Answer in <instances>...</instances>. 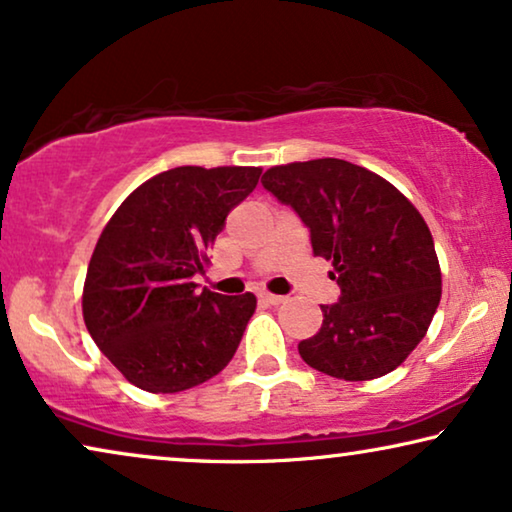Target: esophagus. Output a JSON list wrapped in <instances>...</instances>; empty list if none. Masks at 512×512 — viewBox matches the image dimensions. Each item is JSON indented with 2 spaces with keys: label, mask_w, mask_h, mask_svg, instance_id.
I'll use <instances>...</instances> for the list:
<instances>
[{
  "label": "esophagus",
  "mask_w": 512,
  "mask_h": 512,
  "mask_svg": "<svg viewBox=\"0 0 512 512\" xmlns=\"http://www.w3.org/2000/svg\"><path fill=\"white\" fill-rule=\"evenodd\" d=\"M261 303H265V305H282L284 303V296H275V293H261Z\"/></svg>",
  "instance_id": "1"
}]
</instances>
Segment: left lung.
I'll return each mask as SVG.
<instances>
[{
	"mask_svg": "<svg viewBox=\"0 0 512 512\" xmlns=\"http://www.w3.org/2000/svg\"><path fill=\"white\" fill-rule=\"evenodd\" d=\"M310 230L314 256L333 261L340 298L298 352L338 380L391 373L429 331L440 303L431 230L412 202L366 167L340 158L270 167L261 179Z\"/></svg>",
	"mask_w": 512,
	"mask_h": 512,
	"instance_id": "obj_1",
	"label": "left lung"
}]
</instances>
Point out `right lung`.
I'll list each match as a JSON object with an SVG mask.
<instances>
[{
    "label": "right lung",
    "instance_id": "obj_1",
    "mask_svg": "<svg viewBox=\"0 0 512 512\" xmlns=\"http://www.w3.org/2000/svg\"><path fill=\"white\" fill-rule=\"evenodd\" d=\"M258 177L261 167H174L132 191L104 226L83 286V321L135 387L177 394L235 356L256 296L198 291L193 277Z\"/></svg>",
    "mask_w": 512,
    "mask_h": 512
}]
</instances>
